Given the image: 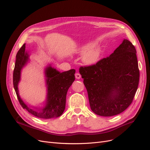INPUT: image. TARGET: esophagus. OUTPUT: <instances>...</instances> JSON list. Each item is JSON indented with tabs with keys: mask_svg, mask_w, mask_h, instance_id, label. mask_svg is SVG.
<instances>
[{
	"mask_svg": "<svg viewBox=\"0 0 150 150\" xmlns=\"http://www.w3.org/2000/svg\"><path fill=\"white\" fill-rule=\"evenodd\" d=\"M81 75L79 74V73H76L75 74V78H76V79H80L81 78Z\"/></svg>",
	"mask_w": 150,
	"mask_h": 150,
	"instance_id": "1",
	"label": "esophagus"
}]
</instances>
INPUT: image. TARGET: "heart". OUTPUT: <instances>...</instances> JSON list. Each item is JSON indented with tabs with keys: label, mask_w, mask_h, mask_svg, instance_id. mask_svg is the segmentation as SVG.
Returning a JSON list of instances; mask_svg holds the SVG:
<instances>
[{
	"label": "heart",
	"mask_w": 150,
	"mask_h": 150,
	"mask_svg": "<svg viewBox=\"0 0 150 150\" xmlns=\"http://www.w3.org/2000/svg\"><path fill=\"white\" fill-rule=\"evenodd\" d=\"M94 45L92 44H88L81 47L80 49V53L82 54H86L84 57V61L88 64H92V63L97 61L100 57V50L98 49H92L93 48Z\"/></svg>",
	"instance_id": "heart-1"
}]
</instances>
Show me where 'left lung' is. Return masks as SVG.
Returning a JSON list of instances; mask_svg holds the SVG:
<instances>
[{"label":"left lung","mask_w":150,"mask_h":150,"mask_svg":"<svg viewBox=\"0 0 150 150\" xmlns=\"http://www.w3.org/2000/svg\"><path fill=\"white\" fill-rule=\"evenodd\" d=\"M79 72L87 89L92 111L110 117L123 112L132 103L140 72L135 47L124 39L109 57L96 64L81 66Z\"/></svg>","instance_id":"1"}]
</instances>
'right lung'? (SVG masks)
Wrapping results in <instances>:
<instances>
[{"instance_id": "1", "label": "right lung", "mask_w": 150, "mask_h": 150, "mask_svg": "<svg viewBox=\"0 0 150 150\" xmlns=\"http://www.w3.org/2000/svg\"><path fill=\"white\" fill-rule=\"evenodd\" d=\"M25 51V44H23L17 53L13 71V86L19 102L21 106L27 110L32 115L40 119H52L61 115L66 107L67 92L75 80V69H70L60 73L51 66L45 69L47 85V105L41 111L38 112L29 108L21 98L18 84L20 80L21 70L28 59V54ZM40 111V110H39Z\"/></svg>"}]
</instances>
